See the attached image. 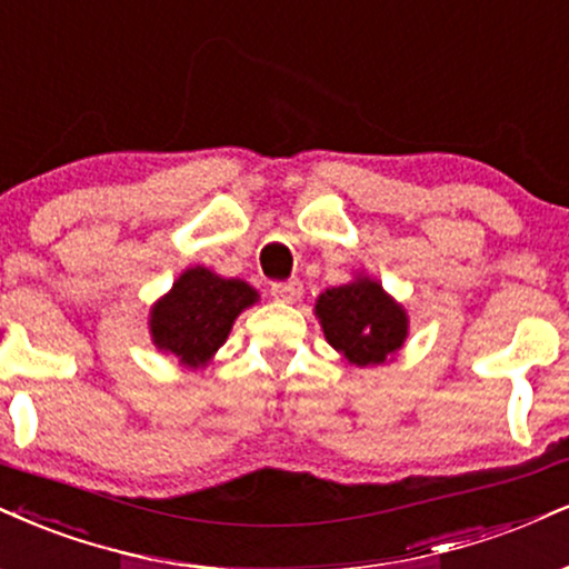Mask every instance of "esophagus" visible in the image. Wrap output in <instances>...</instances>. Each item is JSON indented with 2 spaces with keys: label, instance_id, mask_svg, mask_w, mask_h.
Listing matches in <instances>:
<instances>
[{
  "label": "esophagus",
  "instance_id": "34e87169",
  "mask_svg": "<svg viewBox=\"0 0 569 569\" xmlns=\"http://www.w3.org/2000/svg\"><path fill=\"white\" fill-rule=\"evenodd\" d=\"M270 293L278 299V302H297L299 297H302V283H299L297 278L293 280H276V283L270 286Z\"/></svg>",
  "mask_w": 569,
  "mask_h": 569
}]
</instances>
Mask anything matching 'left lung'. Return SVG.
<instances>
[{
  "instance_id": "1",
  "label": "left lung",
  "mask_w": 569,
  "mask_h": 569,
  "mask_svg": "<svg viewBox=\"0 0 569 569\" xmlns=\"http://www.w3.org/2000/svg\"><path fill=\"white\" fill-rule=\"evenodd\" d=\"M315 312L328 345L352 366H379L387 355L400 350L408 337L402 307H397L385 289L368 278L320 293Z\"/></svg>"
}]
</instances>
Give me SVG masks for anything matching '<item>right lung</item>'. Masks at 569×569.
<instances>
[{
  "instance_id": "right-lung-1",
  "label": "right lung",
  "mask_w": 569,
  "mask_h": 569,
  "mask_svg": "<svg viewBox=\"0 0 569 569\" xmlns=\"http://www.w3.org/2000/svg\"><path fill=\"white\" fill-rule=\"evenodd\" d=\"M257 302V291L236 278H219L207 267L182 272L172 291L150 312L156 347L188 366H201L228 339L232 320Z\"/></svg>"
}]
</instances>
